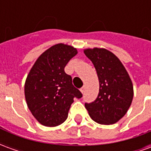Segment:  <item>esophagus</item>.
I'll return each mask as SVG.
<instances>
[{"label": "esophagus", "mask_w": 151, "mask_h": 151, "mask_svg": "<svg viewBox=\"0 0 151 151\" xmlns=\"http://www.w3.org/2000/svg\"><path fill=\"white\" fill-rule=\"evenodd\" d=\"M80 91H81V92H82V94H83V93L85 92V86H82V88L80 89Z\"/></svg>", "instance_id": "1"}]
</instances>
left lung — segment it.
Returning <instances> with one entry per match:
<instances>
[{
  "label": "left lung",
  "mask_w": 151,
  "mask_h": 151,
  "mask_svg": "<svg viewBox=\"0 0 151 151\" xmlns=\"http://www.w3.org/2000/svg\"><path fill=\"white\" fill-rule=\"evenodd\" d=\"M95 66L99 92L95 101L86 103L90 116L101 124L116 123L126 114L133 97L132 81L122 63L104 48L84 50Z\"/></svg>",
  "instance_id": "8db88e82"
}]
</instances>
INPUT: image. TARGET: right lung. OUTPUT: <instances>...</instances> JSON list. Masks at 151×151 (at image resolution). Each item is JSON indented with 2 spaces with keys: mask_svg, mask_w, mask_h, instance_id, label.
<instances>
[{
  "mask_svg": "<svg viewBox=\"0 0 151 151\" xmlns=\"http://www.w3.org/2000/svg\"><path fill=\"white\" fill-rule=\"evenodd\" d=\"M73 47L58 43L46 50L31 68L25 82V97L35 118L47 127L57 126L68 117L73 99L82 94L73 86L72 77L65 72L77 55Z\"/></svg>",
  "mask_w": 151,
  "mask_h": 151,
  "instance_id": "obj_1",
  "label": "right lung"
}]
</instances>
